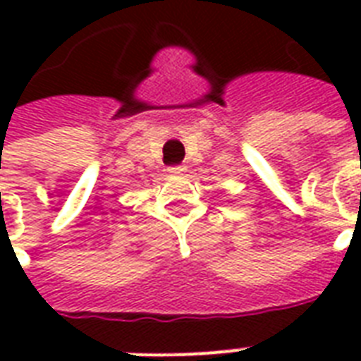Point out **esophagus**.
<instances>
[{
	"instance_id": "1",
	"label": "esophagus",
	"mask_w": 361,
	"mask_h": 361,
	"mask_svg": "<svg viewBox=\"0 0 361 361\" xmlns=\"http://www.w3.org/2000/svg\"><path fill=\"white\" fill-rule=\"evenodd\" d=\"M169 172L170 174H183V172H185V169H183L181 164H176V166H170Z\"/></svg>"
}]
</instances>
